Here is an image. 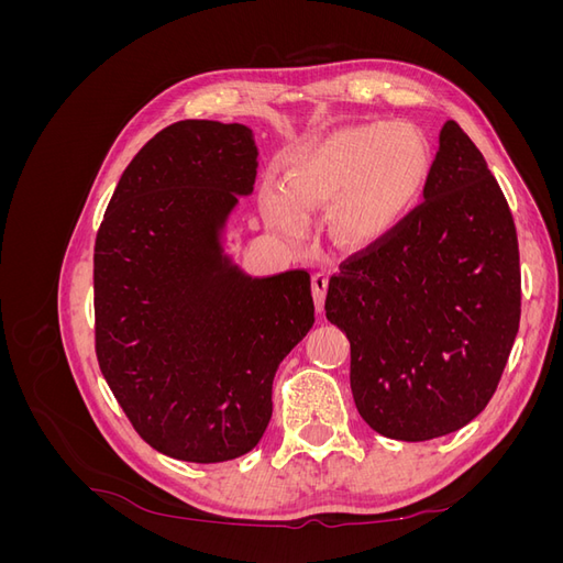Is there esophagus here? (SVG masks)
<instances>
[{"instance_id":"1","label":"esophagus","mask_w":563,"mask_h":563,"mask_svg":"<svg viewBox=\"0 0 563 563\" xmlns=\"http://www.w3.org/2000/svg\"><path fill=\"white\" fill-rule=\"evenodd\" d=\"M327 288H329V275L317 272V275L312 277V298H314L317 312L323 310V300H327Z\"/></svg>"}]
</instances>
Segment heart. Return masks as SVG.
Here are the masks:
<instances>
[{"instance_id":"b5f03b06","label":"heart","mask_w":563,"mask_h":563,"mask_svg":"<svg viewBox=\"0 0 563 563\" xmlns=\"http://www.w3.org/2000/svg\"><path fill=\"white\" fill-rule=\"evenodd\" d=\"M430 168V143L411 124L347 129L288 159L284 185L267 178L258 192L261 211L277 232L296 236L310 213L333 207L338 240L368 246L413 213Z\"/></svg>"}]
</instances>
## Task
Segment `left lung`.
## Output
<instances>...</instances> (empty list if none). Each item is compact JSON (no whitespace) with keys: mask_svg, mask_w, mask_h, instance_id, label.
Returning <instances> with one entry per match:
<instances>
[{"mask_svg":"<svg viewBox=\"0 0 563 563\" xmlns=\"http://www.w3.org/2000/svg\"><path fill=\"white\" fill-rule=\"evenodd\" d=\"M422 197L395 232L340 265L323 305L350 340L356 411L399 441L451 434L484 411L521 317L512 211L453 119Z\"/></svg>","mask_w":563,"mask_h":563,"instance_id":"1","label":"left lung"}]
</instances>
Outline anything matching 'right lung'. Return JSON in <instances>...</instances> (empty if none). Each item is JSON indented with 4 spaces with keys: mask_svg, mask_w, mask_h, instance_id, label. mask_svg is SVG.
Instances as JSON below:
<instances>
[{
    "mask_svg": "<svg viewBox=\"0 0 563 563\" xmlns=\"http://www.w3.org/2000/svg\"><path fill=\"white\" fill-rule=\"evenodd\" d=\"M255 168L249 126L176 122L131 159L96 234L98 366L133 430L187 463L258 444L275 373L314 323L308 272L249 277L223 253Z\"/></svg>",
    "mask_w": 563,
    "mask_h": 563,
    "instance_id": "1",
    "label": "right lung"
}]
</instances>
